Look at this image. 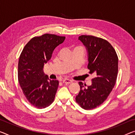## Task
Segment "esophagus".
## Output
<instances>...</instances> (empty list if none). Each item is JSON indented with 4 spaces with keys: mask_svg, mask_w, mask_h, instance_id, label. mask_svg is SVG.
<instances>
[{
    "mask_svg": "<svg viewBox=\"0 0 135 135\" xmlns=\"http://www.w3.org/2000/svg\"><path fill=\"white\" fill-rule=\"evenodd\" d=\"M63 83L65 84H70L72 83V81L70 80H69V79H65L63 80Z\"/></svg>",
    "mask_w": 135,
    "mask_h": 135,
    "instance_id": "esophagus-1",
    "label": "esophagus"
}]
</instances>
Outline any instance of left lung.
Listing matches in <instances>:
<instances>
[{
	"label": "left lung",
	"mask_w": 135,
	"mask_h": 135,
	"mask_svg": "<svg viewBox=\"0 0 135 135\" xmlns=\"http://www.w3.org/2000/svg\"><path fill=\"white\" fill-rule=\"evenodd\" d=\"M88 52L89 73L96 77L92 84L85 88L79 82L80 90L76 101L83 109L91 110L103 103L115 86L118 71V58L116 51L107 40L92 36L78 37Z\"/></svg>",
	"instance_id": "8db88e82"
}]
</instances>
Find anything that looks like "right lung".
<instances>
[{
	"label": "right lung",
	"instance_id": "1",
	"mask_svg": "<svg viewBox=\"0 0 135 135\" xmlns=\"http://www.w3.org/2000/svg\"><path fill=\"white\" fill-rule=\"evenodd\" d=\"M65 37L45 34L31 39L20 54L18 80L23 93L32 105L39 109L50 105L54 100L59 81L51 80L44 73L45 64Z\"/></svg>",
	"mask_w": 135,
	"mask_h": 135
}]
</instances>
